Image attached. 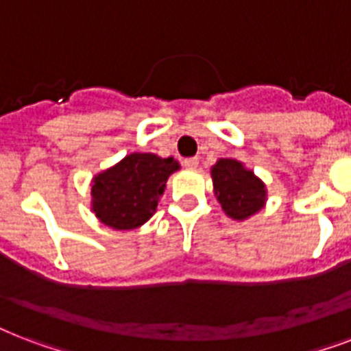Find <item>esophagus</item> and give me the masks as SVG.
<instances>
[{
    "label": "esophagus",
    "mask_w": 351,
    "mask_h": 351,
    "mask_svg": "<svg viewBox=\"0 0 351 351\" xmlns=\"http://www.w3.org/2000/svg\"><path fill=\"white\" fill-rule=\"evenodd\" d=\"M184 165H186L187 169H197L198 158H186V160H184Z\"/></svg>",
    "instance_id": "34e87169"
}]
</instances>
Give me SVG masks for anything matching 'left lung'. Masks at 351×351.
Returning a JSON list of instances; mask_svg holds the SVG:
<instances>
[{"mask_svg": "<svg viewBox=\"0 0 351 351\" xmlns=\"http://www.w3.org/2000/svg\"><path fill=\"white\" fill-rule=\"evenodd\" d=\"M211 178L215 197L230 219L242 222L266 206V184L239 160H217L211 167Z\"/></svg>", "mask_w": 351, "mask_h": 351, "instance_id": "8db88e82", "label": "left lung"}]
</instances>
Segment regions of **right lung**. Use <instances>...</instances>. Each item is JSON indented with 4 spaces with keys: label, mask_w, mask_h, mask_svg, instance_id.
Segmentation results:
<instances>
[{
    "label": "right lung",
    "mask_w": 351,
    "mask_h": 351,
    "mask_svg": "<svg viewBox=\"0 0 351 351\" xmlns=\"http://www.w3.org/2000/svg\"><path fill=\"white\" fill-rule=\"evenodd\" d=\"M180 164L173 156L131 153L93 176L90 211L112 230H136L154 215L165 184Z\"/></svg>",
    "instance_id": "right-lung-1"
}]
</instances>
